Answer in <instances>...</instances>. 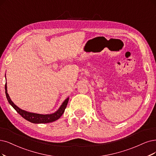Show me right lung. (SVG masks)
Wrapping results in <instances>:
<instances>
[{
	"instance_id": "obj_1",
	"label": "right lung",
	"mask_w": 156,
	"mask_h": 156,
	"mask_svg": "<svg viewBox=\"0 0 156 156\" xmlns=\"http://www.w3.org/2000/svg\"><path fill=\"white\" fill-rule=\"evenodd\" d=\"M5 95H6L7 100L9 104L15 108V110L18 112L20 116H22V117L27 120L28 122L33 123H37V124L48 123L51 122H53L55 121L58 119L62 116V115L63 114V112H64L65 109L67 107V103L69 101V98L68 97L67 98H66L64 101H63V102L62 103V105H60L59 108L54 113L48 114H40L37 113L27 112L24 110H22V109L20 108L19 107H17L15 103L11 101L10 97L8 93L6 83H5Z\"/></svg>"
}]
</instances>
